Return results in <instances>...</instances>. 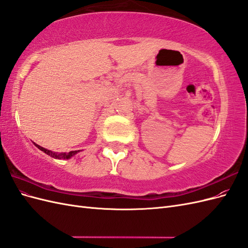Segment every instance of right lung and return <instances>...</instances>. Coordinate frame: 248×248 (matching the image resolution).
I'll list each match as a JSON object with an SVG mask.
<instances>
[{
	"instance_id": "1",
	"label": "right lung",
	"mask_w": 248,
	"mask_h": 248,
	"mask_svg": "<svg viewBox=\"0 0 248 248\" xmlns=\"http://www.w3.org/2000/svg\"><path fill=\"white\" fill-rule=\"evenodd\" d=\"M35 146L38 148L39 150H41V151H43L44 153H46L47 155H49V156H51V157H54V158H58V159H61V158H63V159H68V158H70L71 156H73L74 154H77L78 152H79V150L78 151H70L69 153H56V152H52V151H49V150H47V149H46V148H43V147H41V146H39V145H37V144H35Z\"/></svg>"
}]
</instances>
